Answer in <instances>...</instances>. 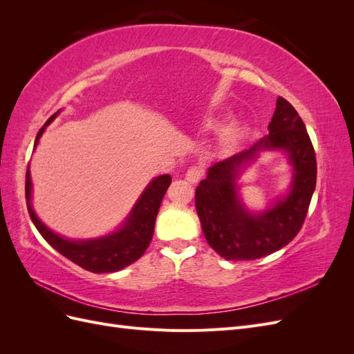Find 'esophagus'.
I'll use <instances>...</instances> for the list:
<instances>
[{
  "label": "esophagus",
  "instance_id": "obj_1",
  "mask_svg": "<svg viewBox=\"0 0 354 354\" xmlns=\"http://www.w3.org/2000/svg\"><path fill=\"white\" fill-rule=\"evenodd\" d=\"M202 176H203V171H202V168L198 167V165L190 167V168L186 171V180L189 181V183H192V185L198 183V181L202 178Z\"/></svg>",
  "mask_w": 354,
  "mask_h": 354
}]
</instances>
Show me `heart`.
I'll list each match as a JSON object with an SVG mask.
<instances>
[{
    "mask_svg": "<svg viewBox=\"0 0 354 354\" xmlns=\"http://www.w3.org/2000/svg\"><path fill=\"white\" fill-rule=\"evenodd\" d=\"M238 137H239V131L236 130V128H229V130L223 133L221 145L224 147H232L234 145V142L238 140Z\"/></svg>",
    "mask_w": 354,
    "mask_h": 354,
    "instance_id": "heart-1",
    "label": "heart"
}]
</instances>
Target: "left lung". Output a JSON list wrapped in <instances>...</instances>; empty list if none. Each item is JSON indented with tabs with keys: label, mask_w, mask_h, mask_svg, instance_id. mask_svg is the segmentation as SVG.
<instances>
[{
	"label": "left lung",
	"mask_w": 354,
	"mask_h": 354,
	"mask_svg": "<svg viewBox=\"0 0 354 354\" xmlns=\"http://www.w3.org/2000/svg\"><path fill=\"white\" fill-rule=\"evenodd\" d=\"M282 148L293 165L290 194L264 213L252 214L239 199V171L260 150ZM316 153L306 125L283 97H277L269 136L246 151L209 167L196 187L195 203L201 226L211 248L232 261L257 260L291 242L303 227L316 187Z\"/></svg>",
	"instance_id": "1"
}]
</instances>
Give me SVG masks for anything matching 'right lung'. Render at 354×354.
<instances>
[{"label":"right lung","instance_id":"right-lung-1","mask_svg":"<svg viewBox=\"0 0 354 354\" xmlns=\"http://www.w3.org/2000/svg\"><path fill=\"white\" fill-rule=\"evenodd\" d=\"M57 113L51 115L47 122L42 125V128L37 134L35 146L42 133H44L46 127L53 122ZM169 185L171 177L168 174L153 178L143 190L142 196L138 198L137 203L131 209L130 216L124 221L121 229L108 234V236L88 241H69L62 238L55 232H51L46 224L37 217V214L30 203L32 181L29 168L26 171L25 196L32 223L35 224V227L41 233V236L44 238L53 248L85 270L93 273H111L133 264L136 260L140 259L147 250V246L151 243L153 236L155 220L158 216L160 202H162V198Z\"/></svg>","mask_w":354,"mask_h":354}]
</instances>
